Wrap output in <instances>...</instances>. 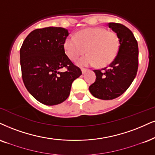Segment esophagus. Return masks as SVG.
Listing matches in <instances>:
<instances>
[{"label":"esophagus","instance_id":"1","mask_svg":"<svg viewBox=\"0 0 155 155\" xmlns=\"http://www.w3.org/2000/svg\"><path fill=\"white\" fill-rule=\"evenodd\" d=\"M81 71H82V73H83V74H85V72H87V69H84V68H82V69H81Z\"/></svg>","mask_w":155,"mask_h":155}]
</instances>
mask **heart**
<instances>
[{
	"instance_id": "b5f03b06",
	"label": "heart",
	"mask_w": 155,
	"mask_h": 155,
	"mask_svg": "<svg viewBox=\"0 0 155 155\" xmlns=\"http://www.w3.org/2000/svg\"><path fill=\"white\" fill-rule=\"evenodd\" d=\"M66 54L75 60L87 51L88 54L78 61L80 66L108 65L117 57L120 39L117 34L103 27L90 28L78 32L76 37L69 36L64 44Z\"/></svg>"
}]
</instances>
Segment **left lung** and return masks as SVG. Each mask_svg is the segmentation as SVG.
I'll use <instances>...</instances> for the list:
<instances>
[{
  "label": "left lung",
  "instance_id": "obj_1",
  "mask_svg": "<svg viewBox=\"0 0 155 155\" xmlns=\"http://www.w3.org/2000/svg\"><path fill=\"white\" fill-rule=\"evenodd\" d=\"M108 26L119 37L120 49L108 68L93 71L96 79L89 91L101 100H112L123 94L134 80L138 70V44L132 32L117 23H109Z\"/></svg>",
  "mask_w": 155,
  "mask_h": 155
}]
</instances>
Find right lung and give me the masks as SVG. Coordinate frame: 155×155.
<instances>
[{
    "instance_id": "add662e5",
    "label": "right lung",
    "mask_w": 155,
    "mask_h": 155,
    "mask_svg": "<svg viewBox=\"0 0 155 155\" xmlns=\"http://www.w3.org/2000/svg\"><path fill=\"white\" fill-rule=\"evenodd\" d=\"M68 30L46 27L34 30L20 49L23 81L36 100L47 106L64 102L70 93L72 83L82 74L65 54L64 44ZM66 68V72H61Z\"/></svg>"
}]
</instances>
